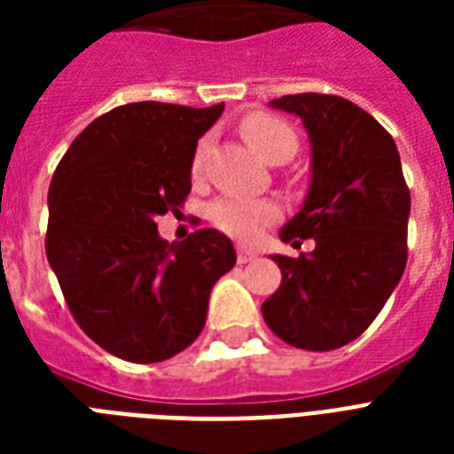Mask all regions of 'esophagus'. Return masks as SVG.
<instances>
[{
    "label": "esophagus",
    "instance_id": "esophagus-1",
    "mask_svg": "<svg viewBox=\"0 0 454 454\" xmlns=\"http://www.w3.org/2000/svg\"><path fill=\"white\" fill-rule=\"evenodd\" d=\"M256 256H259V254H256L254 249L245 247V245H240V247H238V263H249V262H254Z\"/></svg>",
    "mask_w": 454,
    "mask_h": 454
}]
</instances>
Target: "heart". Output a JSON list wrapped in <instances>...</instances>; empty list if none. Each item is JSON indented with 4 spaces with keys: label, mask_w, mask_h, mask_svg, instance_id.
Wrapping results in <instances>:
<instances>
[{
    "label": "heart",
    "mask_w": 454,
    "mask_h": 454,
    "mask_svg": "<svg viewBox=\"0 0 454 454\" xmlns=\"http://www.w3.org/2000/svg\"><path fill=\"white\" fill-rule=\"evenodd\" d=\"M240 134L249 148L266 162H287L297 153V134L290 124L269 113H252L240 122ZM207 144L198 145L192 169L198 171L205 157ZM278 205L270 200L242 198V195H223L209 207V219L235 238H254L266 223L278 219Z\"/></svg>",
    "instance_id": "obj_1"
}]
</instances>
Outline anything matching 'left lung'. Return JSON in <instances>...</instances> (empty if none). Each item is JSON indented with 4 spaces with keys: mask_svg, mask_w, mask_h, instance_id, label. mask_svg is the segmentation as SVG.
<instances>
[{
    "mask_svg": "<svg viewBox=\"0 0 454 454\" xmlns=\"http://www.w3.org/2000/svg\"><path fill=\"white\" fill-rule=\"evenodd\" d=\"M301 120L310 144L303 205L280 231L299 259L273 254L283 283L262 303L278 337L306 351H332L370 327L408 262L410 191L394 138L356 103L325 94L269 103Z\"/></svg>",
    "mask_w": 454,
    "mask_h": 454,
    "instance_id": "obj_1",
    "label": "left lung"
}]
</instances>
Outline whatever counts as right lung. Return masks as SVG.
<instances>
[{
	"mask_svg": "<svg viewBox=\"0 0 454 454\" xmlns=\"http://www.w3.org/2000/svg\"><path fill=\"white\" fill-rule=\"evenodd\" d=\"M221 113L127 103L96 117L53 171L49 266L77 325L117 358L160 363L191 346L214 283L235 266L219 231L167 242L155 223L184 207L198 141Z\"/></svg>",
	"mask_w": 454,
	"mask_h": 454,
	"instance_id": "add662e5",
	"label": "right lung"
}]
</instances>
